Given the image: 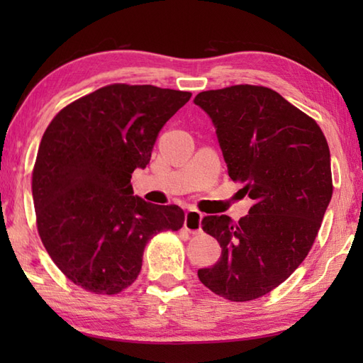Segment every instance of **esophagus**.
Listing matches in <instances>:
<instances>
[{"mask_svg":"<svg viewBox=\"0 0 363 363\" xmlns=\"http://www.w3.org/2000/svg\"><path fill=\"white\" fill-rule=\"evenodd\" d=\"M201 221H203V213L198 211H187L186 212V220H184V228L189 230L190 234H199L201 233Z\"/></svg>","mask_w":363,"mask_h":363,"instance_id":"1","label":"esophagus"}]
</instances>
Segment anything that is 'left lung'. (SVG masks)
<instances>
[{
    "label": "left lung",
    "mask_w": 363,
    "mask_h": 363,
    "mask_svg": "<svg viewBox=\"0 0 363 363\" xmlns=\"http://www.w3.org/2000/svg\"><path fill=\"white\" fill-rule=\"evenodd\" d=\"M194 103L213 123L229 177L254 201L238 223L228 215L203 218L221 257L198 269V277L218 296L256 299L295 272L318 234L333 198L326 137L309 115L267 87L207 90Z\"/></svg>",
    "instance_id": "left-lung-1"
}]
</instances>
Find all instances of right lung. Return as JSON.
Listing matches in <instances>:
<instances>
[{
  "label": "right lung",
  "instance_id": "right-lung-1",
  "mask_svg": "<svg viewBox=\"0 0 363 363\" xmlns=\"http://www.w3.org/2000/svg\"><path fill=\"white\" fill-rule=\"evenodd\" d=\"M190 91L112 84L64 107L46 128L33 172L37 229L68 279L115 295L142 269L145 246L184 225L177 206L134 196L160 129Z\"/></svg>",
  "mask_w": 363,
  "mask_h": 363
}]
</instances>
